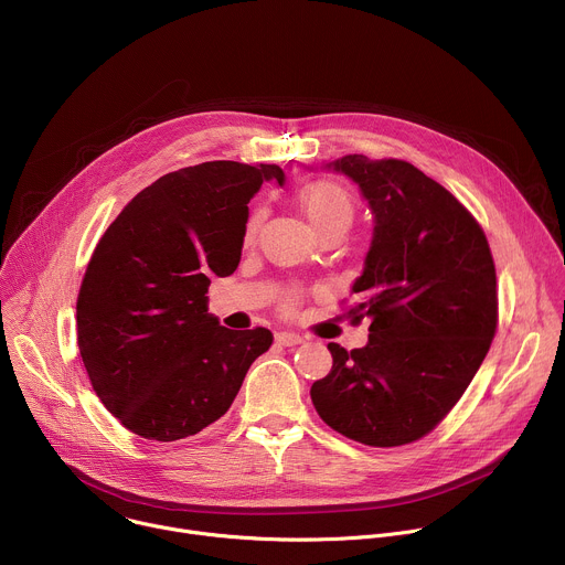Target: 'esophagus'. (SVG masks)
Instances as JSON below:
<instances>
[{
  "label": "esophagus",
  "mask_w": 565,
  "mask_h": 565,
  "mask_svg": "<svg viewBox=\"0 0 565 565\" xmlns=\"http://www.w3.org/2000/svg\"><path fill=\"white\" fill-rule=\"evenodd\" d=\"M275 340H277V344H279V347H297V344H301V342H303V338H301V335L290 333V331H281V333H277V335H275Z\"/></svg>",
  "instance_id": "obj_1"
}]
</instances>
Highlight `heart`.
Returning <instances> with one entry per match:
<instances>
[{"instance_id": "obj_1", "label": "heart", "mask_w": 565, "mask_h": 565, "mask_svg": "<svg viewBox=\"0 0 565 565\" xmlns=\"http://www.w3.org/2000/svg\"><path fill=\"white\" fill-rule=\"evenodd\" d=\"M299 205L308 223L315 227V232H324L331 227H344L349 230L355 207L349 196V192L331 181H317L301 190ZM262 212H255L248 221V236H255L262 225Z\"/></svg>"}]
</instances>
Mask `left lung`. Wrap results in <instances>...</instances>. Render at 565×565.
<instances>
[{
	"label": "left lung",
	"instance_id": "1",
	"mask_svg": "<svg viewBox=\"0 0 565 565\" xmlns=\"http://www.w3.org/2000/svg\"><path fill=\"white\" fill-rule=\"evenodd\" d=\"M358 183L373 214L351 292L369 342H331L333 369L310 386L331 429L397 447L429 434L460 399L497 333V268L486 232L440 183L407 160L349 153L324 166Z\"/></svg>",
	"mask_w": 565,
	"mask_h": 565
}]
</instances>
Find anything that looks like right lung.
<instances>
[{
  "instance_id": "obj_1",
  "label": "right lung",
  "mask_w": 565,
  "mask_h": 565,
  "mask_svg": "<svg viewBox=\"0 0 565 565\" xmlns=\"http://www.w3.org/2000/svg\"><path fill=\"white\" fill-rule=\"evenodd\" d=\"M279 166L210 160L160 177L107 227L77 295V349L96 395L140 438L172 443L216 423L268 329L207 312L210 277L236 270L248 203Z\"/></svg>"
}]
</instances>
